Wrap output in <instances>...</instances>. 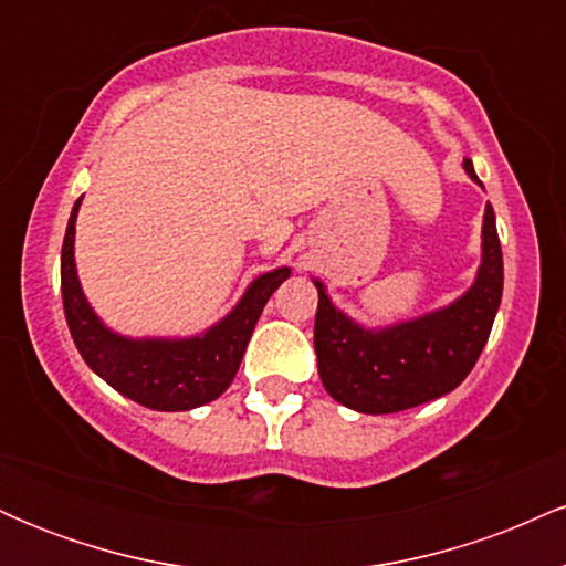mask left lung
Masks as SVG:
<instances>
[{"instance_id":"left-lung-1","label":"left lung","mask_w":566,"mask_h":566,"mask_svg":"<svg viewBox=\"0 0 566 566\" xmlns=\"http://www.w3.org/2000/svg\"><path fill=\"white\" fill-rule=\"evenodd\" d=\"M463 167L471 180L482 184L471 159ZM314 284L319 290L314 348L327 394L365 415L426 405L465 380L490 337L503 295L495 210L484 207L482 265L471 287L454 303L418 319L367 329L335 308L319 279Z\"/></svg>"}]
</instances>
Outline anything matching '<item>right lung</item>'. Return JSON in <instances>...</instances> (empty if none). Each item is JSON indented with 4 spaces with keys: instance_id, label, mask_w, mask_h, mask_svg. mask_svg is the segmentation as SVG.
I'll return each mask as SVG.
<instances>
[{
    "instance_id": "add662e5",
    "label": "right lung",
    "mask_w": 566,
    "mask_h": 566,
    "mask_svg": "<svg viewBox=\"0 0 566 566\" xmlns=\"http://www.w3.org/2000/svg\"><path fill=\"white\" fill-rule=\"evenodd\" d=\"M82 199L71 210L61 250L63 311L82 359L97 378L127 399L159 412H184L218 399L237 375L263 305L290 276L287 265L258 276L229 316L193 337H125L97 319L84 297L74 263V226Z\"/></svg>"
}]
</instances>
